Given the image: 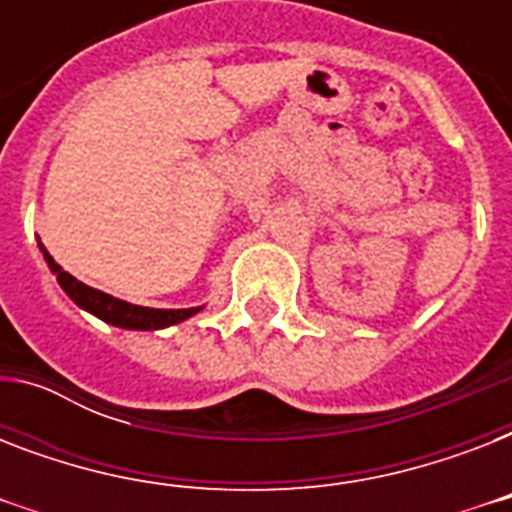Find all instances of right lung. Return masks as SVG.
I'll list each match as a JSON object with an SVG mask.
<instances>
[{
  "label": "right lung",
  "instance_id": "obj_1",
  "mask_svg": "<svg viewBox=\"0 0 512 512\" xmlns=\"http://www.w3.org/2000/svg\"><path fill=\"white\" fill-rule=\"evenodd\" d=\"M44 260L50 265V271L58 276V284L63 287L71 300H74L79 308L90 311L92 316H98L111 327H122V329H164L172 327V324H180V321L191 319L193 313H199L201 308H180V311H162V308H143V305H132L124 303V300H116V297L100 292V289H92L87 284H82L79 279H74L71 273H66L60 268L50 255L47 249L42 247Z\"/></svg>",
  "mask_w": 512,
  "mask_h": 512
}]
</instances>
